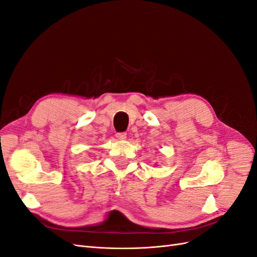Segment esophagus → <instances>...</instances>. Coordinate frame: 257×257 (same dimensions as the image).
Wrapping results in <instances>:
<instances>
[{
  "mask_svg": "<svg viewBox=\"0 0 257 257\" xmlns=\"http://www.w3.org/2000/svg\"><path fill=\"white\" fill-rule=\"evenodd\" d=\"M115 137L118 141H124L126 138V133H116Z\"/></svg>",
  "mask_w": 257,
  "mask_h": 257,
  "instance_id": "esophagus-1",
  "label": "esophagus"
}]
</instances>
